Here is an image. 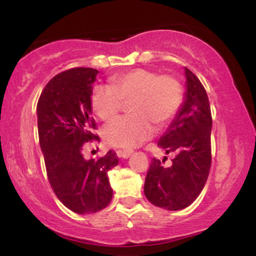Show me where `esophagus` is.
Returning <instances> with one entry per match:
<instances>
[{
    "label": "esophagus",
    "instance_id": "1",
    "mask_svg": "<svg viewBox=\"0 0 256 256\" xmlns=\"http://www.w3.org/2000/svg\"><path fill=\"white\" fill-rule=\"evenodd\" d=\"M116 154H118L119 158H128L132 154V150H120V149H119V150L116 152Z\"/></svg>",
    "mask_w": 256,
    "mask_h": 256
}]
</instances>
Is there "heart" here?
<instances>
[{"instance_id":"obj_1","label":"heart","mask_w":256,"mask_h":256,"mask_svg":"<svg viewBox=\"0 0 256 256\" xmlns=\"http://www.w3.org/2000/svg\"><path fill=\"white\" fill-rule=\"evenodd\" d=\"M128 104L131 116L119 118L106 128L104 137L110 146L134 148L154 134L155 126L165 128L183 102L178 79L146 68L113 76L107 85H98L91 95V108L102 122H110Z\"/></svg>"}]
</instances>
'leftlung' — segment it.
<instances>
[{
    "instance_id": "left-lung-1",
    "label": "left lung",
    "mask_w": 256,
    "mask_h": 256,
    "mask_svg": "<svg viewBox=\"0 0 256 256\" xmlns=\"http://www.w3.org/2000/svg\"><path fill=\"white\" fill-rule=\"evenodd\" d=\"M184 101L177 116L158 140V146L176 154L171 166L152 158L144 183V195L156 207L179 210L198 198L210 174L212 114L200 79L185 67Z\"/></svg>"
}]
</instances>
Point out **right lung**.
Listing matches in <instances>:
<instances>
[{"instance_id": "right-lung-1", "label": "right lung", "mask_w": 256, "mask_h": 256, "mask_svg": "<svg viewBox=\"0 0 256 256\" xmlns=\"http://www.w3.org/2000/svg\"><path fill=\"white\" fill-rule=\"evenodd\" d=\"M98 71L77 67L58 73L46 85L37 104V124L46 174L55 195L72 212L91 214L113 198L108 171L118 165L110 150L98 160L83 156L84 144L100 140L91 108Z\"/></svg>"}]
</instances>
